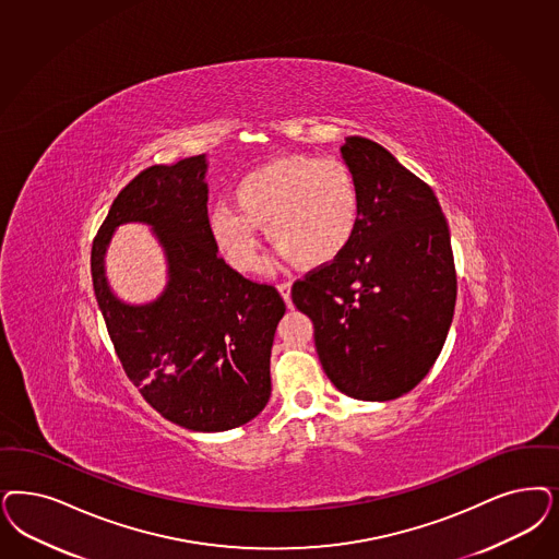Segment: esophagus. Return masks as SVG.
I'll return each instance as SVG.
<instances>
[{"mask_svg":"<svg viewBox=\"0 0 559 559\" xmlns=\"http://www.w3.org/2000/svg\"><path fill=\"white\" fill-rule=\"evenodd\" d=\"M278 290L283 295V299L290 306V283H278Z\"/></svg>","mask_w":559,"mask_h":559,"instance_id":"34e87169","label":"esophagus"}]
</instances>
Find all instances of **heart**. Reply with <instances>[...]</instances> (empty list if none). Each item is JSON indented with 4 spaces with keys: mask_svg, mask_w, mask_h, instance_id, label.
Here are the masks:
<instances>
[{
    "mask_svg": "<svg viewBox=\"0 0 559 559\" xmlns=\"http://www.w3.org/2000/svg\"><path fill=\"white\" fill-rule=\"evenodd\" d=\"M233 202L211 212V235L233 269H260L255 227L304 269L326 266L353 243L361 223V190L338 156L287 154L243 175Z\"/></svg>",
    "mask_w": 559,
    "mask_h": 559,
    "instance_id": "1",
    "label": "heart"
}]
</instances>
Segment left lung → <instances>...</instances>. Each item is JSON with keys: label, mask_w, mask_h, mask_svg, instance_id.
Wrapping results in <instances>:
<instances>
[{"label": "left lung", "mask_w": 559, "mask_h": 559, "mask_svg": "<svg viewBox=\"0 0 559 559\" xmlns=\"http://www.w3.org/2000/svg\"><path fill=\"white\" fill-rule=\"evenodd\" d=\"M341 153L359 181L361 223L348 250L293 283L330 382L359 401L413 390L442 350L456 306V269L431 188L373 140Z\"/></svg>", "instance_id": "1"}]
</instances>
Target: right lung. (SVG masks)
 <instances>
[{
	"label": "right lung",
	"instance_id": "add662e5",
	"mask_svg": "<svg viewBox=\"0 0 559 559\" xmlns=\"http://www.w3.org/2000/svg\"><path fill=\"white\" fill-rule=\"evenodd\" d=\"M204 154L153 165L117 193L91 251L93 289L117 359L142 399L171 424L225 431L251 421L270 399V348L285 316L274 285L233 270L211 235ZM151 224L173 281L151 307L110 295L102 255L117 224Z\"/></svg>",
	"mask_w": 559,
	"mask_h": 559
}]
</instances>
